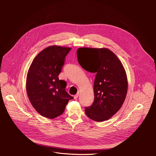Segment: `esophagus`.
<instances>
[{
	"label": "esophagus",
	"mask_w": 156,
	"mask_h": 156,
	"mask_svg": "<svg viewBox=\"0 0 156 156\" xmlns=\"http://www.w3.org/2000/svg\"><path fill=\"white\" fill-rule=\"evenodd\" d=\"M79 94H80V93H78L77 94H76L75 96H74V99H77L78 98V96H79Z\"/></svg>",
	"instance_id": "1"
}]
</instances>
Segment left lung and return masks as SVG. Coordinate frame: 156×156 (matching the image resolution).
Listing matches in <instances>:
<instances>
[{
	"instance_id": "left-lung-1",
	"label": "left lung",
	"mask_w": 156,
	"mask_h": 156,
	"mask_svg": "<svg viewBox=\"0 0 156 156\" xmlns=\"http://www.w3.org/2000/svg\"><path fill=\"white\" fill-rule=\"evenodd\" d=\"M77 57L82 68L96 73L94 102L85 107V114L96 122L107 120L120 110L126 96L128 81L123 66L107 48H79Z\"/></svg>"
}]
</instances>
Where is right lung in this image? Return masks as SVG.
I'll return each instance as SVG.
<instances>
[{
	"mask_svg": "<svg viewBox=\"0 0 156 156\" xmlns=\"http://www.w3.org/2000/svg\"><path fill=\"white\" fill-rule=\"evenodd\" d=\"M70 50V48L59 46L48 47L36 55L30 66L27 93L33 107L44 117H58L73 98L65 91L66 81L58 76Z\"/></svg>",
	"mask_w": 156,
	"mask_h": 156,
	"instance_id": "obj_1",
	"label": "right lung"
}]
</instances>
